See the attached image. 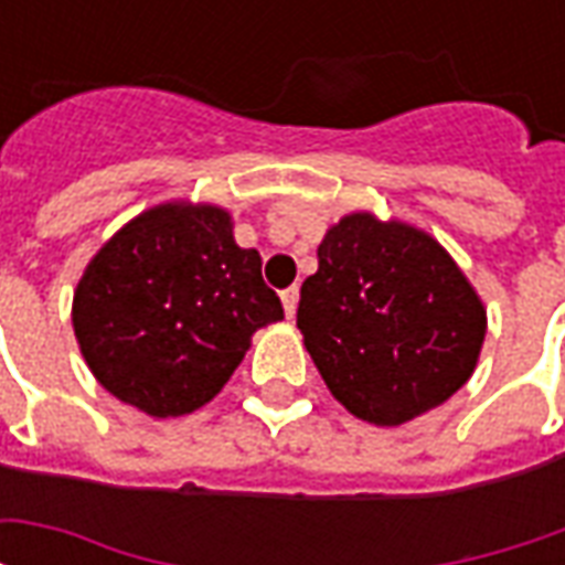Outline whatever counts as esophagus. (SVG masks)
<instances>
[{
    "label": "esophagus",
    "mask_w": 565,
    "mask_h": 565,
    "mask_svg": "<svg viewBox=\"0 0 565 565\" xmlns=\"http://www.w3.org/2000/svg\"><path fill=\"white\" fill-rule=\"evenodd\" d=\"M281 302H284V311H287V318H294L296 306H299V287H287V290L281 294Z\"/></svg>",
    "instance_id": "obj_1"
}]
</instances>
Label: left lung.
<instances>
[{"label": "left lung", "mask_w": 565, "mask_h": 565, "mask_svg": "<svg viewBox=\"0 0 565 565\" xmlns=\"http://www.w3.org/2000/svg\"><path fill=\"white\" fill-rule=\"evenodd\" d=\"M296 327L351 415L399 426L469 381L487 311L433 235L356 211L323 235Z\"/></svg>", "instance_id": "left-lung-1"}]
</instances>
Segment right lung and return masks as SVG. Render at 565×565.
I'll return each instance as SVG.
<instances>
[{
  "label": "right lung",
  "mask_w": 565,
  "mask_h": 565,
  "mask_svg": "<svg viewBox=\"0 0 565 565\" xmlns=\"http://www.w3.org/2000/svg\"><path fill=\"white\" fill-rule=\"evenodd\" d=\"M284 318L263 259L238 247L217 205L166 202L129 221L90 259L72 302L81 354L105 391L150 417L211 403Z\"/></svg>",
  "instance_id": "right-lung-1"
}]
</instances>
